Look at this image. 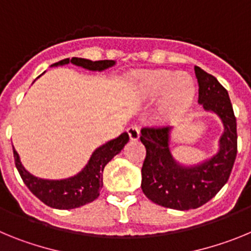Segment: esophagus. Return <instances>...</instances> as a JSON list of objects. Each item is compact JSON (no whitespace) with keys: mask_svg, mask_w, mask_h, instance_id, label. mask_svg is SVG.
<instances>
[{"mask_svg":"<svg viewBox=\"0 0 251 251\" xmlns=\"http://www.w3.org/2000/svg\"><path fill=\"white\" fill-rule=\"evenodd\" d=\"M127 132L128 134H129V138L132 139V141H137V139H139L141 132H139V128L137 127L136 124H134V126H130V127L127 129Z\"/></svg>","mask_w":251,"mask_h":251,"instance_id":"esophagus-1","label":"esophagus"}]
</instances>
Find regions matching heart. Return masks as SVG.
<instances>
[{
  "label": "heart",
  "instance_id": "heart-1",
  "mask_svg": "<svg viewBox=\"0 0 251 251\" xmlns=\"http://www.w3.org/2000/svg\"><path fill=\"white\" fill-rule=\"evenodd\" d=\"M137 89L143 98H158L159 114L168 119L187 112L196 94V86L190 75L165 69L143 73L137 79Z\"/></svg>",
  "mask_w": 251,
  "mask_h": 251
}]
</instances>
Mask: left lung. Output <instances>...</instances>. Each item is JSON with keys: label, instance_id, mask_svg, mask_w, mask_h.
Wrapping results in <instances>:
<instances>
[{"label": "left lung", "instance_id": "obj_1", "mask_svg": "<svg viewBox=\"0 0 251 251\" xmlns=\"http://www.w3.org/2000/svg\"><path fill=\"white\" fill-rule=\"evenodd\" d=\"M195 74L199 83V103L223 121L219 152L200 165L185 167L171 154L172 127H145L141 130V142L146 147L142 191L157 205L182 211L205 205L220 191L229 179L238 153L236 118L227 90L199 66H195Z\"/></svg>", "mask_w": 251, "mask_h": 251}]
</instances>
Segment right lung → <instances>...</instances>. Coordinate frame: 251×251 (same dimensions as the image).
<instances>
[{"label": "right lung", "mask_w": 251, "mask_h": 251, "mask_svg": "<svg viewBox=\"0 0 251 251\" xmlns=\"http://www.w3.org/2000/svg\"><path fill=\"white\" fill-rule=\"evenodd\" d=\"M69 63L81 66L88 70L101 72L104 69L114 65L115 61L113 60L92 61V60L81 59V57H73L72 60H61L59 63L52 64V66L65 65ZM128 141H129L128 133H122L118 138L112 139L101 147L97 148L93 152L85 167L77 175L65 179L37 178V177L32 176L30 172H27L25 167L22 166L19 153L15 151V148H13V157H15V165H16L22 181L39 200L52 208L70 210V208L80 207L86 203L93 202L95 199H98L99 191L103 187L104 167L115 154H118L123 150Z\"/></svg>", "instance_id": "add662e5"}]
</instances>
